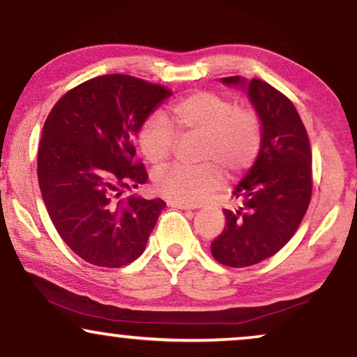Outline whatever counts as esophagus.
Returning <instances> with one entry per match:
<instances>
[{"label":"esophagus","instance_id":"obj_1","mask_svg":"<svg viewBox=\"0 0 357 357\" xmlns=\"http://www.w3.org/2000/svg\"><path fill=\"white\" fill-rule=\"evenodd\" d=\"M171 208H178V210H195V208L191 206V204H186V203H178V202H167Z\"/></svg>","mask_w":357,"mask_h":357}]
</instances>
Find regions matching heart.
I'll return each instance as SVG.
<instances>
[{
    "mask_svg": "<svg viewBox=\"0 0 357 357\" xmlns=\"http://www.w3.org/2000/svg\"><path fill=\"white\" fill-rule=\"evenodd\" d=\"M171 116L181 134L199 136L198 166L171 165L153 176L155 191L178 203H198L223 181L252 167L261 147V124L255 110L236 107L215 92L190 93L171 105ZM178 132L162 114L144 119L137 132L141 153L153 165H161L173 153Z\"/></svg>",
    "mask_w": 357,
    "mask_h": 357,
    "instance_id": "obj_1",
    "label": "heart"
}]
</instances>
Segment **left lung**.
<instances>
[{
  "instance_id": "obj_1",
  "label": "left lung",
  "mask_w": 357,
  "mask_h": 357,
  "mask_svg": "<svg viewBox=\"0 0 357 357\" xmlns=\"http://www.w3.org/2000/svg\"><path fill=\"white\" fill-rule=\"evenodd\" d=\"M221 84L247 90L260 117L261 147L233 190L236 210H223L227 225L211 255L227 267H250L275 255L294 236L312 195V151L297 109L267 82L225 77Z\"/></svg>"
}]
</instances>
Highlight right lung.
Here are the masks:
<instances>
[{
	"mask_svg": "<svg viewBox=\"0 0 357 357\" xmlns=\"http://www.w3.org/2000/svg\"><path fill=\"white\" fill-rule=\"evenodd\" d=\"M171 97L162 85L122 73L77 85L53 105L38 147V184L53 227L80 258L119 268L144 252L166 203L129 196L147 181L134 137Z\"/></svg>",
	"mask_w": 357,
	"mask_h": 357,
	"instance_id": "right-lung-1",
	"label": "right lung"
}]
</instances>
